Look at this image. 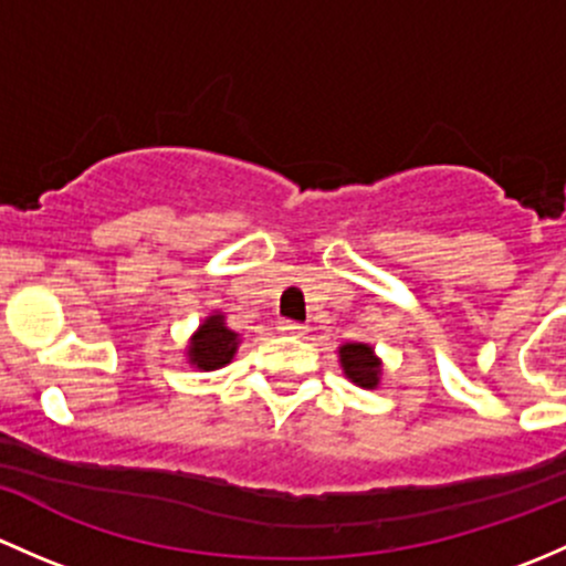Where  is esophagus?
<instances>
[{
  "label": "esophagus",
  "instance_id": "obj_1",
  "mask_svg": "<svg viewBox=\"0 0 566 566\" xmlns=\"http://www.w3.org/2000/svg\"><path fill=\"white\" fill-rule=\"evenodd\" d=\"M277 329H281V335H289V337H302V335H305V326L296 324V322H281V326H277Z\"/></svg>",
  "mask_w": 566,
  "mask_h": 566
}]
</instances>
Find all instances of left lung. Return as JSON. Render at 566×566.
<instances>
[{
	"instance_id": "8db88e82",
	"label": "left lung",
	"mask_w": 566,
	"mask_h": 566,
	"mask_svg": "<svg viewBox=\"0 0 566 566\" xmlns=\"http://www.w3.org/2000/svg\"><path fill=\"white\" fill-rule=\"evenodd\" d=\"M337 359H340L343 376L352 384H357V387L376 389L378 384H381L384 363L370 343H343V346L337 348Z\"/></svg>"
}]
</instances>
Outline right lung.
<instances>
[{"label": "right lung", "instance_id": "1", "mask_svg": "<svg viewBox=\"0 0 566 566\" xmlns=\"http://www.w3.org/2000/svg\"><path fill=\"white\" fill-rule=\"evenodd\" d=\"M240 343V332L231 329L223 313L214 311L190 335L188 346H185V359H188L190 368L201 373L220 370L234 359Z\"/></svg>", "mask_w": 566, "mask_h": 566}]
</instances>
